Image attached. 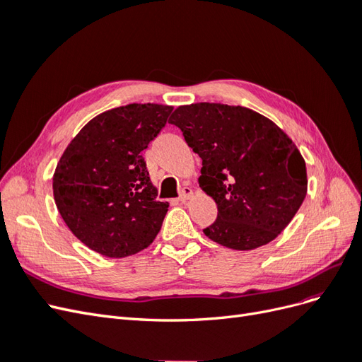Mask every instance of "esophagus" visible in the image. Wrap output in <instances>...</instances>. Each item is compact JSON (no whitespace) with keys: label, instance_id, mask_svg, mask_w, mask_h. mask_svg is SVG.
<instances>
[{"label":"esophagus","instance_id":"34e87169","mask_svg":"<svg viewBox=\"0 0 362 362\" xmlns=\"http://www.w3.org/2000/svg\"><path fill=\"white\" fill-rule=\"evenodd\" d=\"M193 196V190L190 187H184L181 190V194H180V201L181 202H187L190 198Z\"/></svg>","mask_w":362,"mask_h":362}]
</instances>
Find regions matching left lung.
<instances>
[{
    "mask_svg": "<svg viewBox=\"0 0 362 362\" xmlns=\"http://www.w3.org/2000/svg\"><path fill=\"white\" fill-rule=\"evenodd\" d=\"M169 122L202 158L199 187L217 204L216 222L204 234L235 250L275 240L308 189L305 160L293 140L266 116L240 105H180Z\"/></svg>",
    "mask_w": 362,
    "mask_h": 362,
    "instance_id": "obj_1",
    "label": "left lung"
}]
</instances>
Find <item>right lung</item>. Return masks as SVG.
<instances>
[{
    "instance_id": "1",
    "label": "right lung",
    "mask_w": 362,
    "mask_h": 362,
    "mask_svg": "<svg viewBox=\"0 0 362 362\" xmlns=\"http://www.w3.org/2000/svg\"><path fill=\"white\" fill-rule=\"evenodd\" d=\"M173 107L128 104L87 122L52 177L57 210L72 234L110 258L148 247L169 204L157 201L141 151L166 125Z\"/></svg>"
}]
</instances>
